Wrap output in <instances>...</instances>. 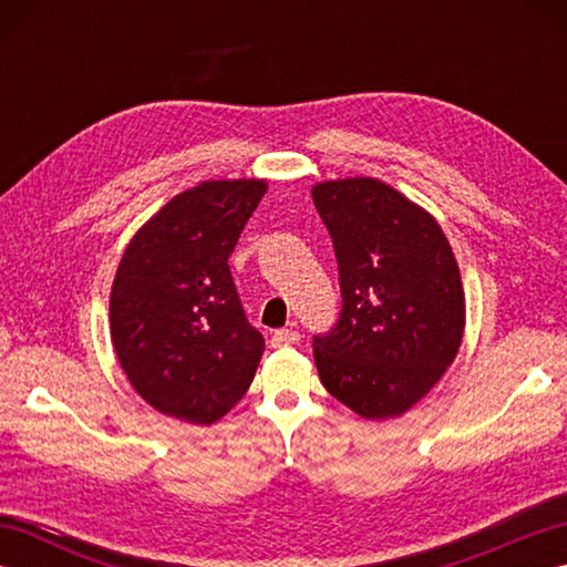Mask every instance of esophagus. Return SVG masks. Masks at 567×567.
Here are the masks:
<instances>
[{
	"label": "esophagus",
	"instance_id": "obj_1",
	"mask_svg": "<svg viewBox=\"0 0 567 567\" xmlns=\"http://www.w3.org/2000/svg\"><path fill=\"white\" fill-rule=\"evenodd\" d=\"M299 341V333H297V329H277L275 333H272V339H270V343H272V348H282V346H292V343H297Z\"/></svg>",
	"mask_w": 567,
	"mask_h": 567
}]
</instances>
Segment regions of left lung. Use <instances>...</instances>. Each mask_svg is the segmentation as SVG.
Masks as SVG:
<instances>
[{
    "label": "left lung",
    "mask_w": 567,
    "mask_h": 567,
    "mask_svg": "<svg viewBox=\"0 0 567 567\" xmlns=\"http://www.w3.org/2000/svg\"><path fill=\"white\" fill-rule=\"evenodd\" d=\"M339 262L341 315L315 336L323 388L365 419L412 409L453 363L465 295L429 212L372 177L311 189Z\"/></svg>",
    "instance_id": "1"
}]
</instances>
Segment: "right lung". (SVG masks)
I'll list each match as a JSON object with an SVG mask.
<instances>
[{
  "instance_id": "add662e5",
  "label": "right lung",
  "mask_w": 567,
  "mask_h": 567,
  "mask_svg": "<svg viewBox=\"0 0 567 567\" xmlns=\"http://www.w3.org/2000/svg\"><path fill=\"white\" fill-rule=\"evenodd\" d=\"M262 179H216L171 199L124 250L112 285V343L158 412L209 426L250 388L262 333L228 258L265 195Z\"/></svg>"
}]
</instances>
